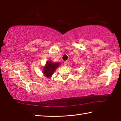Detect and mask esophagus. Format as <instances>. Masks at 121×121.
I'll use <instances>...</instances> for the list:
<instances>
[{"mask_svg": "<svg viewBox=\"0 0 121 121\" xmlns=\"http://www.w3.org/2000/svg\"><path fill=\"white\" fill-rule=\"evenodd\" d=\"M63 64H64V65L66 66V65H68V61H65Z\"/></svg>", "mask_w": 121, "mask_h": 121, "instance_id": "esophagus-1", "label": "esophagus"}]
</instances>
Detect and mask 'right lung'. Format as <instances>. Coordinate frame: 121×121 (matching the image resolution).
<instances>
[{
	"label": "right lung",
	"instance_id": "add662e5",
	"mask_svg": "<svg viewBox=\"0 0 121 121\" xmlns=\"http://www.w3.org/2000/svg\"><path fill=\"white\" fill-rule=\"evenodd\" d=\"M60 65L59 62L53 63L52 61H48L46 63L45 66L43 67V72L46 77L50 78L54 72Z\"/></svg>",
	"mask_w": 121,
	"mask_h": 121
}]
</instances>
